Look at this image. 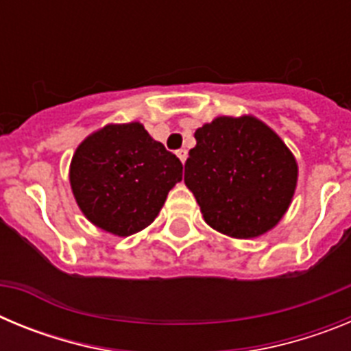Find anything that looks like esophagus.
<instances>
[{
  "instance_id": "esophagus-1",
  "label": "esophagus",
  "mask_w": 351,
  "mask_h": 351,
  "mask_svg": "<svg viewBox=\"0 0 351 351\" xmlns=\"http://www.w3.org/2000/svg\"><path fill=\"white\" fill-rule=\"evenodd\" d=\"M178 158L182 161V163H184L186 158H188V151H186V149H179V151H178Z\"/></svg>"
}]
</instances>
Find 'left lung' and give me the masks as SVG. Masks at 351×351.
<instances>
[{"instance_id": "1", "label": "left lung", "mask_w": 351, "mask_h": 351, "mask_svg": "<svg viewBox=\"0 0 351 351\" xmlns=\"http://www.w3.org/2000/svg\"><path fill=\"white\" fill-rule=\"evenodd\" d=\"M184 182L214 230L251 239L274 228L295 193L297 161L253 116H219L195 132Z\"/></svg>"}]
</instances>
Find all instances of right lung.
Wrapping results in <instances>:
<instances>
[{"mask_svg": "<svg viewBox=\"0 0 351 351\" xmlns=\"http://www.w3.org/2000/svg\"><path fill=\"white\" fill-rule=\"evenodd\" d=\"M182 163L141 123L107 125L84 138L70 163V186L84 216L119 237L154 221Z\"/></svg>", "mask_w": 351, "mask_h": 351, "instance_id": "add662e5", "label": "right lung"}]
</instances>
